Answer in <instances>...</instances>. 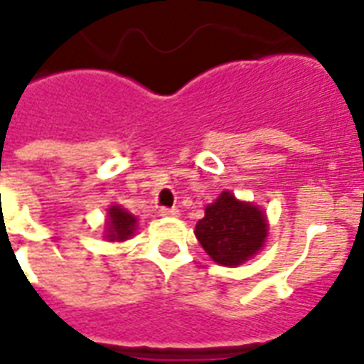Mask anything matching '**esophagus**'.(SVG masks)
<instances>
[{"mask_svg":"<svg viewBox=\"0 0 364 364\" xmlns=\"http://www.w3.org/2000/svg\"><path fill=\"white\" fill-rule=\"evenodd\" d=\"M161 218H175L179 216V210L177 208H160V212H158Z\"/></svg>","mask_w":364,"mask_h":364,"instance_id":"obj_1","label":"esophagus"}]
</instances>
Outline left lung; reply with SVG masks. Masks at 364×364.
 <instances>
[{
  "instance_id": "1",
  "label": "left lung",
  "mask_w": 364,
  "mask_h": 364,
  "mask_svg": "<svg viewBox=\"0 0 364 364\" xmlns=\"http://www.w3.org/2000/svg\"><path fill=\"white\" fill-rule=\"evenodd\" d=\"M195 235L214 262L233 268L264 247L268 222L257 204L237 200L233 193L223 191L206 206Z\"/></svg>"
}]
</instances>
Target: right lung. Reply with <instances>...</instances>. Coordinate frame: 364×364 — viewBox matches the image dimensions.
<instances>
[{"label":"right lung","mask_w":364,"mask_h":364,"mask_svg":"<svg viewBox=\"0 0 364 364\" xmlns=\"http://www.w3.org/2000/svg\"><path fill=\"white\" fill-rule=\"evenodd\" d=\"M134 230H136V218L133 214H129L127 210L121 208V206L107 208V241H125V239L134 235Z\"/></svg>","instance_id":"add662e5"}]
</instances>
